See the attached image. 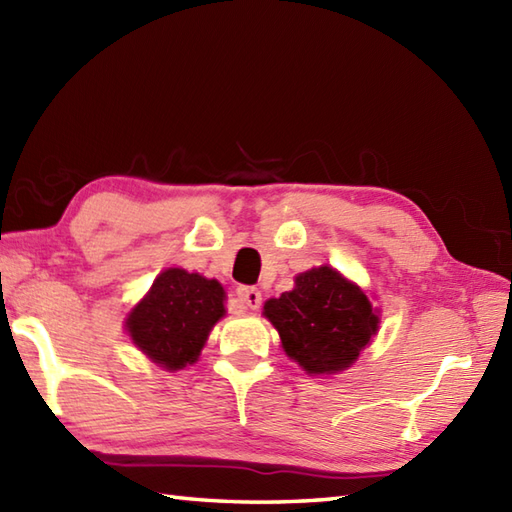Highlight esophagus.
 <instances>
[{
  "mask_svg": "<svg viewBox=\"0 0 512 512\" xmlns=\"http://www.w3.org/2000/svg\"><path fill=\"white\" fill-rule=\"evenodd\" d=\"M237 299L248 310H257L259 306H262V292H259L257 288H250V286H239Z\"/></svg>",
  "mask_w": 512,
  "mask_h": 512,
  "instance_id": "1",
  "label": "esophagus"
}]
</instances>
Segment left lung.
Instances as JSON below:
<instances>
[{
	"mask_svg": "<svg viewBox=\"0 0 512 512\" xmlns=\"http://www.w3.org/2000/svg\"><path fill=\"white\" fill-rule=\"evenodd\" d=\"M284 352L306 374H339L372 343L378 310L365 292L332 266L295 277V288L264 303Z\"/></svg>",
	"mask_w": 512,
	"mask_h": 512,
	"instance_id": "8db88e82",
	"label": "left lung"
}]
</instances>
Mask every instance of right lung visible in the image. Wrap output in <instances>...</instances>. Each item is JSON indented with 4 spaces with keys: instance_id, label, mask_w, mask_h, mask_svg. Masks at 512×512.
<instances>
[{
    "instance_id": "add662e5",
    "label": "right lung",
    "mask_w": 512,
    "mask_h": 512,
    "mask_svg": "<svg viewBox=\"0 0 512 512\" xmlns=\"http://www.w3.org/2000/svg\"><path fill=\"white\" fill-rule=\"evenodd\" d=\"M224 299L217 279L167 268L129 312L125 328L140 352L176 372L198 361L213 325L226 314Z\"/></svg>"
}]
</instances>
